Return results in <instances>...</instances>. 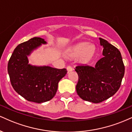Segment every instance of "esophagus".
Listing matches in <instances>:
<instances>
[{"label": "esophagus", "mask_w": 132, "mask_h": 132, "mask_svg": "<svg viewBox=\"0 0 132 132\" xmlns=\"http://www.w3.org/2000/svg\"><path fill=\"white\" fill-rule=\"evenodd\" d=\"M67 70H68V72H70V71L72 70V68L71 67V66H67Z\"/></svg>", "instance_id": "1"}]
</instances>
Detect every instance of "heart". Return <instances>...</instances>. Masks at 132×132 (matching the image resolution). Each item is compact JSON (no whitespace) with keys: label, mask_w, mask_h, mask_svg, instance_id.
Wrapping results in <instances>:
<instances>
[{"label":"heart","mask_w":132,"mask_h":132,"mask_svg":"<svg viewBox=\"0 0 132 132\" xmlns=\"http://www.w3.org/2000/svg\"><path fill=\"white\" fill-rule=\"evenodd\" d=\"M95 48L94 45H89L86 42H82L76 44L69 50L71 56H76L81 54L79 61L82 63L89 62L93 57L95 54Z\"/></svg>","instance_id":"heart-1"}]
</instances>
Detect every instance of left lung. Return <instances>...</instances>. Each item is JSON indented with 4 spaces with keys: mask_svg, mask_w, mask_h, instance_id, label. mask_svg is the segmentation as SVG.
I'll use <instances>...</instances> for the list:
<instances>
[{
    "mask_svg": "<svg viewBox=\"0 0 132 132\" xmlns=\"http://www.w3.org/2000/svg\"><path fill=\"white\" fill-rule=\"evenodd\" d=\"M103 46V57L94 67L79 65L75 71L79 79L76 92L84 101L99 103L117 92L125 73V66L120 51L107 40L99 38Z\"/></svg>",
    "mask_w": 132,
    "mask_h": 132,
    "instance_id": "1",
    "label": "left lung"
}]
</instances>
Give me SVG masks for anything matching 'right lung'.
Listing matches in <instances>:
<instances>
[{"instance_id": "1", "label": "right lung", "mask_w": 132, "mask_h": 132, "mask_svg": "<svg viewBox=\"0 0 132 132\" xmlns=\"http://www.w3.org/2000/svg\"><path fill=\"white\" fill-rule=\"evenodd\" d=\"M45 40L34 37L20 43L13 51L8 63V73L14 90L30 102L42 103L53 98L58 82L67 73L66 69L28 64V56Z\"/></svg>"}]
</instances>
